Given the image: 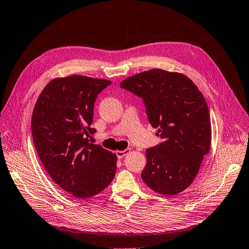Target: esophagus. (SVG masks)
I'll return each mask as SVG.
<instances>
[{"instance_id":"esophagus-1","label":"esophagus","mask_w":249,"mask_h":249,"mask_svg":"<svg viewBox=\"0 0 249 249\" xmlns=\"http://www.w3.org/2000/svg\"><path fill=\"white\" fill-rule=\"evenodd\" d=\"M129 152H131V149H129V148L124 149V151H116V156H117V158L122 159V158H124L126 155V154H128Z\"/></svg>"}]
</instances>
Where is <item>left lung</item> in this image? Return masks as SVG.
<instances>
[{
    "mask_svg": "<svg viewBox=\"0 0 249 249\" xmlns=\"http://www.w3.org/2000/svg\"><path fill=\"white\" fill-rule=\"evenodd\" d=\"M121 87L143 99L149 123L163 139L147 149L142 178L160 195L181 193L211 147V118L202 92L185 75L160 69L128 77Z\"/></svg>",
    "mask_w": 249,
    "mask_h": 249,
    "instance_id": "8db88e82",
    "label": "left lung"
}]
</instances>
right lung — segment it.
I'll use <instances>...</instances> for the list:
<instances>
[{
    "instance_id": "1",
    "label": "right lung",
    "mask_w": 249,
    "mask_h": 249,
    "mask_svg": "<svg viewBox=\"0 0 249 249\" xmlns=\"http://www.w3.org/2000/svg\"><path fill=\"white\" fill-rule=\"evenodd\" d=\"M111 82L86 76L56 78L35 103L31 134L41 163L53 181L77 198L102 192L116 172V155L89 143L94 103Z\"/></svg>"
}]
</instances>
